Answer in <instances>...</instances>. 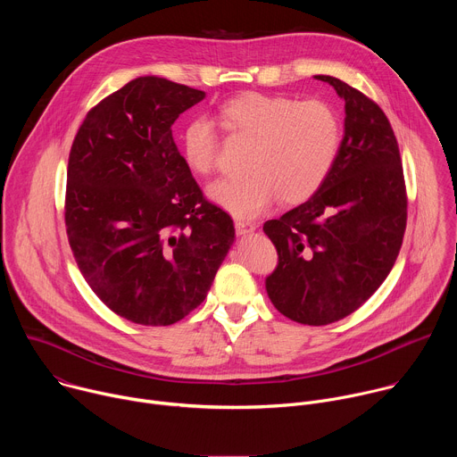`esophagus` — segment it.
Masks as SVG:
<instances>
[{"instance_id": "obj_1", "label": "esophagus", "mask_w": 457, "mask_h": 457, "mask_svg": "<svg viewBox=\"0 0 457 457\" xmlns=\"http://www.w3.org/2000/svg\"><path fill=\"white\" fill-rule=\"evenodd\" d=\"M254 224H251V222H244V220H237L235 222V231H237V235H247V233H253L254 231Z\"/></svg>"}]
</instances>
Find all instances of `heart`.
Instances as JSON below:
<instances>
[{
  "instance_id": "b5f03b06",
  "label": "heart",
  "mask_w": 457,
  "mask_h": 457,
  "mask_svg": "<svg viewBox=\"0 0 457 457\" xmlns=\"http://www.w3.org/2000/svg\"><path fill=\"white\" fill-rule=\"evenodd\" d=\"M228 132L251 141L240 179H222L208 187L212 203L237 219H254L280 197L298 204L329 177L342 145L337 110L318 99L242 94L219 108ZM180 152L187 168L208 175L217 166L219 136L206 117L186 122Z\"/></svg>"
}]
</instances>
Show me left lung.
Here are the masks:
<instances>
[{"mask_svg": "<svg viewBox=\"0 0 457 457\" xmlns=\"http://www.w3.org/2000/svg\"><path fill=\"white\" fill-rule=\"evenodd\" d=\"M345 103L338 159L309 201L268 220L278 253L266 278L273 305L303 325H328L354 312L393 270L407 224L398 141L383 110L331 76Z\"/></svg>", "mask_w": 457, "mask_h": 457, "instance_id": "left-lung-1", "label": "left lung"}]
</instances>
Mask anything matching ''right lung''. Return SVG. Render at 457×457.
<instances>
[{"label": "right lung", "instance_id": "1", "mask_svg": "<svg viewBox=\"0 0 457 457\" xmlns=\"http://www.w3.org/2000/svg\"><path fill=\"white\" fill-rule=\"evenodd\" d=\"M204 97L137 78L88 112L71 150L64 222L78 268L134 323L171 325L199 307L235 240L231 217L203 197L171 136Z\"/></svg>", "mask_w": 457, "mask_h": 457}]
</instances>
